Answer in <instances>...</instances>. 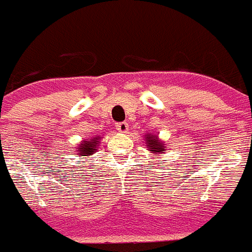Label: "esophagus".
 Returning <instances> with one entry per match:
<instances>
[{
  "instance_id": "34e87169",
  "label": "esophagus",
  "mask_w": 252,
  "mask_h": 252,
  "mask_svg": "<svg viewBox=\"0 0 252 252\" xmlns=\"http://www.w3.org/2000/svg\"><path fill=\"white\" fill-rule=\"evenodd\" d=\"M116 128H117V131H120V132H127L128 124L127 122H118V124L116 125Z\"/></svg>"
}]
</instances>
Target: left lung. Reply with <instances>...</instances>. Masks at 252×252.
Listing matches in <instances>:
<instances>
[{"label": "left lung", "mask_w": 252, "mask_h": 252, "mask_svg": "<svg viewBox=\"0 0 252 252\" xmlns=\"http://www.w3.org/2000/svg\"><path fill=\"white\" fill-rule=\"evenodd\" d=\"M145 140H147V143L145 144H147L148 150H149V152H152L153 154L159 156V154H162V153H165L164 144L159 140L157 135H152V134L145 135Z\"/></svg>", "instance_id": "obj_1"}]
</instances>
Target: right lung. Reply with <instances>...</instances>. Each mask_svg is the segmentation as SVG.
I'll return each mask as SVG.
<instances>
[{
	"instance_id": "add662e5",
	"label": "right lung",
	"mask_w": 252,
	"mask_h": 252,
	"mask_svg": "<svg viewBox=\"0 0 252 252\" xmlns=\"http://www.w3.org/2000/svg\"><path fill=\"white\" fill-rule=\"evenodd\" d=\"M100 137L95 136L92 137V139H88V140L81 141V144L77 148L76 153L79 157H87V156H92L94 153L96 152V147H98V144H99ZM79 164V163H77Z\"/></svg>"
}]
</instances>
